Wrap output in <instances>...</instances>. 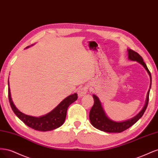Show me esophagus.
<instances>
[{
  "mask_svg": "<svg viewBox=\"0 0 158 158\" xmlns=\"http://www.w3.org/2000/svg\"><path fill=\"white\" fill-rule=\"evenodd\" d=\"M88 85H84V86H83L82 88L79 89L78 91V97H82L84 95H85L88 92Z\"/></svg>",
  "mask_w": 158,
  "mask_h": 158,
  "instance_id": "esophagus-1",
  "label": "esophagus"
}]
</instances>
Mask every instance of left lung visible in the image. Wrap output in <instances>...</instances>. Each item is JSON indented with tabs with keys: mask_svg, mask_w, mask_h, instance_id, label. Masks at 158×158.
Listing matches in <instances>:
<instances>
[{
	"mask_svg": "<svg viewBox=\"0 0 158 158\" xmlns=\"http://www.w3.org/2000/svg\"><path fill=\"white\" fill-rule=\"evenodd\" d=\"M128 59L134 61H137L138 63L141 64L144 69L147 70L148 73L149 74L150 76V88L152 85V76L150 72L148 70L146 64L143 60L142 57L138 53V52H135L132 49H128ZM149 94H150V89L148 91L146 98V104L144 107H143L142 111L138 113L137 115H136L135 117H133L129 120L123 121V122H115L113 121L111 119L107 118V117L106 115L103 107H102L101 103H100L99 99L95 95H93V98L94 99V106H92V109L90 110L89 112V120L92 125L99 130L104 131L106 132H122L124 131L127 130L128 128H130L131 126H132L134 124L136 123L139 119L142 117L143 114L144 113L146 109L148 107V102H149Z\"/></svg>",
	"mask_w": 158,
	"mask_h": 158,
	"instance_id": "left-lung-1",
	"label": "left lung"
}]
</instances>
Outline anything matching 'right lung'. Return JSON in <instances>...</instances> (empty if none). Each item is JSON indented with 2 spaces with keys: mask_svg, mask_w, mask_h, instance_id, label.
Segmentation results:
<instances>
[{
  "mask_svg": "<svg viewBox=\"0 0 158 158\" xmlns=\"http://www.w3.org/2000/svg\"><path fill=\"white\" fill-rule=\"evenodd\" d=\"M77 99V94H72L65 98L63 101H62L59 106L55 107L52 111L44 116L35 117L27 115L19 111L13 103L10 96V90L9 88L8 82V99L12 111L27 126L36 131L45 132L54 130V129L60 127L65 121L66 111H67L69 106Z\"/></svg>",
  "mask_w": 158,
  "mask_h": 158,
  "instance_id": "add662e5",
  "label": "right lung"
}]
</instances>
